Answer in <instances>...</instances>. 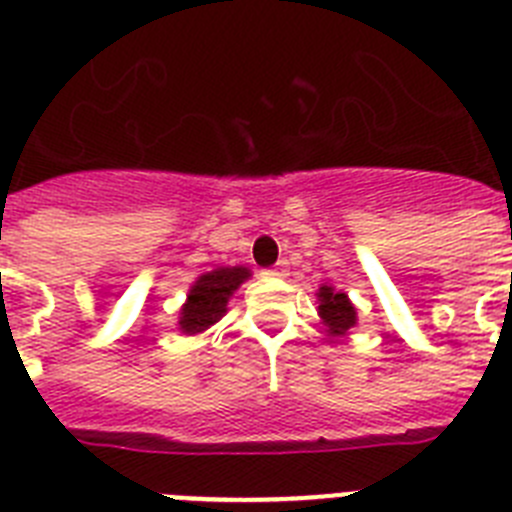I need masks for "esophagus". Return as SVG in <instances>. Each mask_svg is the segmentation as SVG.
Wrapping results in <instances>:
<instances>
[{
  "label": "esophagus",
  "instance_id": "34e87169",
  "mask_svg": "<svg viewBox=\"0 0 512 512\" xmlns=\"http://www.w3.org/2000/svg\"><path fill=\"white\" fill-rule=\"evenodd\" d=\"M266 277H285V274H287V264H285V261H282V264H277V266H274V269H266Z\"/></svg>",
  "mask_w": 512,
  "mask_h": 512
}]
</instances>
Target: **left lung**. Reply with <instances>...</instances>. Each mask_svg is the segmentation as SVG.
Returning <instances> with one entry per match:
<instances>
[{
    "label": "left lung",
    "mask_w": 512,
    "mask_h": 512,
    "mask_svg": "<svg viewBox=\"0 0 512 512\" xmlns=\"http://www.w3.org/2000/svg\"><path fill=\"white\" fill-rule=\"evenodd\" d=\"M318 300V316L321 323L326 326L331 336H347L349 331L355 329L357 323V308L352 305L347 292L336 290L334 285L323 282L316 292Z\"/></svg>",
    "instance_id": "left-lung-1"
}]
</instances>
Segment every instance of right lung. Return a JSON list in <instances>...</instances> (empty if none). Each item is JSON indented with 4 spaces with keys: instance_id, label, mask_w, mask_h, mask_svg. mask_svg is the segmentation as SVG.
Returning <instances> with one entry per match:
<instances>
[{
    "instance_id": "right-lung-1",
    "label": "right lung",
    "mask_w": 512,
    "mask_h": 512,
    "mask_svg": "<svg viewBox=\"0 0 512 512\" xmlns=\"http://www.w3.org/2000/svg\"><path fill=\"white\" fill-rule=\"evenodd\" d=\"M246 279H251V269L246 266H217L212 272L199 274L189 287L186 303L178 310V331L186 336L204 334L225 316L227 303Z\"/></svg>"
}]
</instances>
